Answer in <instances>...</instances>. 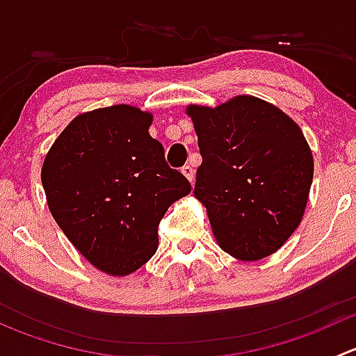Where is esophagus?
Wrapping results in <instances>:
<instances>
[{"label": "esophagus", "mask_w": 356, "mask_h": 356, "mask_svg": "<svg viewBox=\"0 0 356 356\" xmlns=\"http://www.w3.org/2000/svg\"><path fill=\"white\" fill-rule=\"evenodd\" d=\"M181 172L184 174V177L193 184V181H195V170H193L191 165H184V167L181 168Z\"/></svg>", "instance_id": "1"}]
</instances>
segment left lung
Returning <instances> with one entry per match:
<instances>
[{
    "label": "left lung",
    "mask_w": 356,
    "mask_h": 356,
    "mask_svg": "<svg viewBox=\"0 0 356 356\" xmlns=\"http://www.w3.org/2000/svg\"><path fill=\"white\" fill-rule=\"evenodd\" d=\"M203 161L195 196L224 251L245 261L275 253L296 231L314 179V156L296 122L254 96L189 105Z\"/></svg>",
    "instance_id": "left-lung-1"
}]
</instances>
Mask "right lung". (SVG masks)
Masks as SVG:
<instances>
[{"mask_svg": "<svg viewBox=\"0 0 356 356\" xmlns=\"http://www.w3.org/2000/svg\"><path fill=\"white\" fill-rule=\"evenodd\" d=\"M153 115L115 105L77 115L41 168L49 211L63 234L98 270L132 274L155 254L158 224L191 193L149 136Z\"/></svg>", "mask_w": 356, "mask_h": 356, "instance_id": "obj_1", "label": "right lung"}]
</instances>
